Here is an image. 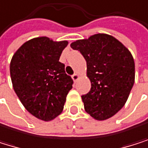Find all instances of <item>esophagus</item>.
<instances>
[{"mask_svg":"<svg viewBox=\"0 0 148 148\" xmlns=\"http://www.w3.org/2000/svg\"><path fill=\"white\" fill-rule=\"evenodd\" d=\"M79 77H80V76H79V74L75 73V74H73V75H72V79H73L74 81H77V80L79 78Z\"/></svg>","mask_w":148,"mask_h":148,"instance_id":"1","label":"esophagus"}]
</instances>
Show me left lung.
<instances>
[{"label":"left lung","mask_w":148,"mask_h":148,"mask_svg":"<svg viewBox=\"0 0 148 148\" xmlns=\"http://www.w3.org/2000/svg\"><path fill=\"white\" fill-rule=\"evenodd\" d=\"M86 61L91 90L82 95L84 108L92 118L112 117L127 101L135 80V63L129 49L115 37L98 33L71 44Z\"/></svg>","instance_id":"obj_1"}]
</instances>
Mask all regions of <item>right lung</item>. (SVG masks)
Wrapping results in <instances>:
<instances>
[{"label": "right lung", "instance_id": "obj_1", "mask_svg": "<svg viewBox=\"0 0 148 148\" xmlns=\"http://www.w3.org/2000/svg\"><path fill=\"white\" fill-rule=\"evenodd\" d=\"M68 41L38 37L22 45L10 62L15 92L27 111L42 121H51L63 109L73 80L59 62Z\"/></svg>", "mask_w": 148, "mask_h": 148}]
</instances>
